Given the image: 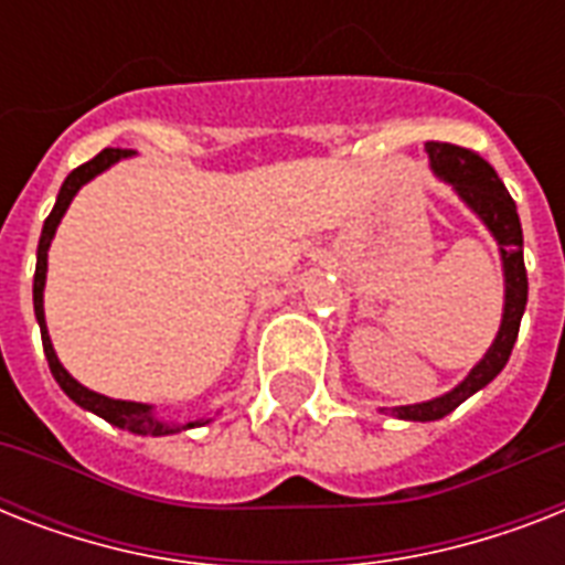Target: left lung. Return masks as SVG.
Wrapping results in <instances>:
<instances>
[{
	"label": "left lung",
	"mask_w": 565,
	"mask_h": 565,
	"mask_svg": "<svg viewBox=\"0 0 565 565\" xmlns=\"http://www.w3.org/2000/svg\"><path fill=\"white\" fill-rule=\"evenodd\" d=\"M430 154V167L439 179L448 181L451 188L460 193L469 207H472L487 228L492 231V237L499 239L501 260H504V319H501L499 337L490 345V352L483 354V361L469 372L463 384L446 393L443 398L425 404H407V407H395L398 419L411 422H434L443 419L455 411L457 404H463L472 393H478L481 386H487L492 377L504 370V363L510 361L513 343L519 337V322L525 313L527 305V273L525 257H522V225H519L516 202L510 199L508 188L501 184L490 163L483 161L481 154L472 149L455 143H425Z\"/></svg>",
	"instance_id": "left-lung-1"
}]
</instances>
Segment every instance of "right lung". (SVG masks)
Listing matches in <instances>:
<instances>
[{
	"label": "right lung",
	"instance_id": "obj_1",
	"mask_svg": "<svg viewBox=\"0 0 565 565\" xmlns=\"http://www.w3.org/2000/svg\"><path fill=\"white\" fill-rule=\"evenodd\" d=\"M131 154L128 149H102L96 158H90L87 163L82 167H75L66 181L61 184V193H57V202L52 207V213L46 216L43 222V234H40V243H38V269H34V313H38V322H40V337H43V352H46V361H49V370L55 375V381L61 384L70 398L75 404H82L84 411H93L96 416L102 419H108L110 425H117V428H126L131 434H143V437H163V434H179V430H188L195 428V425H202V422H188V425H170V422H161L154 419V413L149 404H137V402H119V398H108V395H99L82 386L75 381L70 372L61 366L57 361L55 349H52V340H49V331H46V319H43V284H46V252H49V243L55 237V228L64 211L70 207L73 202V195L78 193L82 184L93 179V175H99L102 170H108L110 163H117L119 158H126Z\"/></svg>",
	"mask_w": 565,
	"mask_h": 565
}]
</instances>
